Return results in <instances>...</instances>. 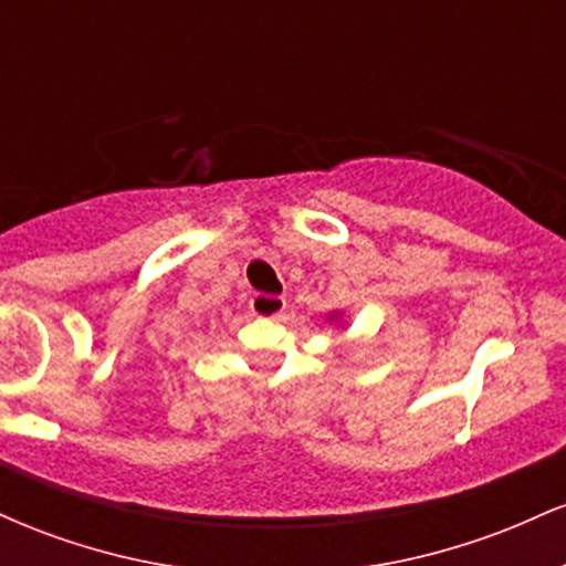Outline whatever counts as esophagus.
Instances as JSON below:
<instances>
[{
	"label": "esophagus",
	"mask_w": 566,
	"mask_h": 566,
	"mask_svg": "<svg viewBox=\"0 0 566 566\" xmlns=\"http://www.w3.org/2000/svg\"><path fill=\"white\" fill-rule=\"evenodd\" d=\"M250 308L255 316H263V319H276V316L284 314L287 308V301L279 295H265V292H255L250 297Z\"/></svg>",
	"instance_id": "1"
}]
</instances>
